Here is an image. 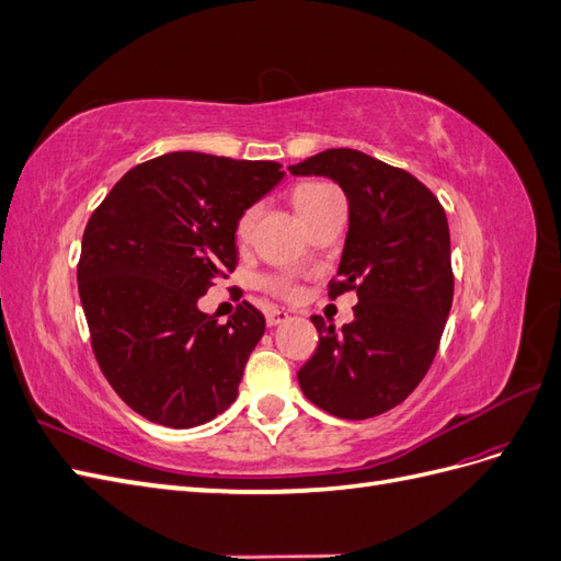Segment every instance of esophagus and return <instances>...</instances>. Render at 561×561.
Returning a JSON list of instances; mask_svg holds the SVG:
<instances>
[{
  "mask_svg": "<svg viewBox=\"0 0 561 561\" xmlns=\"http://www.w3.org/2000/svg\"><path fill=\"white\" fill-rule=\"evenodd\" d=\"M285 320H290V313H287V311H280L276 307L266 309V325L268 328H276V325H280V322H285Z\"/></svg>",
  "mask_w": 561,
  "mask_h": 561,
  "instance_id": "34e87169",
  "label": "esophagus"
}]
</instances>
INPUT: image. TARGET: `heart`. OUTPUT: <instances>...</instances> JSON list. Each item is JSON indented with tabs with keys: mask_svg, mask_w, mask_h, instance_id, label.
<instances>
[{
	"mask_svg": "<svg viewBox=\"0 0 561 561\" xmlns=\"http://www.w3.org/2000/svg\"><path fill=\"white\" fill-rule=\"evenodd\" d=\"M334 196H339V192L334 190L332 184L320 182V180H307V182H299L295 190H293V206H295V210L299 213L301 219H309L311 215H316ZM254 219H257V208H254V206L245 208L239 215V219H236V225H233L236 241H245L248 239L250 231H252ZM260 287H262L264 293L274 295L278 299H285V301H295L301 295L299 280L293 274H287V271H278V274L264 276L260 280Z\"/></svg>",
	"mask_w": 561,
	"mask_h": 561,
	"instance_id": "obj_1",
	"label": "heart"
}]
</instances>
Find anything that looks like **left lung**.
Here are the masks:
<instances>
[{"mask_svg":"<svg viewBox=\"0 0 561 561\" xmlns=\"http://www.w3.org/2000/svg\"><path fill=\"white\" fill-rule=\"evenodd\" d=\"M293 175H325L348 198V233L330 297L358 295L353 322L334 332L311 316L318 348L299 386L332 416L363 421L393 410L426 377L454 299L443 203L402 168L358 149H325Z\"/></svg>","mask_w":561,"mask_h":561,"instance_id":"obj_1","label":"left lung"}]
</instances>
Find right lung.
Masks as SVG:
<instances>
[{"label": "right lung", "mask_w": 561, "mask_h": 561, "mask_svg": "<svg viewBox=\"0 0 561 561\" xmlns=\"http://www.w3.org/2000/svg\"><path fill=\"white\" fill-rule=\"evenodd\" d=\"M283 175L276 161L171 151L130 168L93 210L79 297L95 360L133 412L192 428L239 396L264 316L241 301L219 322L198 299L236 268V219Z\"/></svg>", "instance_id": "obj_1"}]
</instances>
